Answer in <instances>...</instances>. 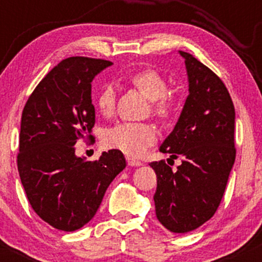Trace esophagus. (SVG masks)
Listing matches in <instances>:
<instances>
[{"label":"esophagus","mask_w":262,"mask_h":262,"mask_svg":"<svg viewBox=\"0 0 262 262\" xmlns=\"http://www.w3.org/2000/svg\"><path fill=\"white\" fill-rule=\"evenodd\" d=\"M127 162L129 166H141V165H143V162L137 160V159L130 158V156H127Z\"/></svg>","instance_id":"obj_1"}]
</instances>
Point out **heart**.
I'll return each instance as SVG.
<instances>
[{"instance_id":"1","label":"heart","mask_w":262,"mask_h":262,"mask_svg":"<svg viewBox=\"0 0 262 262\" xmlns=\"http://www.w3.org/2000/svg\"><path fill=\"white\" fill-rule=\"evenodd\" d=\"M130 83L150 100V113L159 121H167L175 111V97L169 93V83L158 71L146 69L134 74ZM98 111L110 117L116 106V89L112 85L103 86L95 100ZM156 129L148 123H119L107 129L103 144L107 148L117 149L130 156H139L156 141Z\"/></svg>"}]
</instances>
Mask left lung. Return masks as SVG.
<instances>
[{
  "mask_svg": "<svg viewBox=\"0 0 262 262\" xmlns=\"http://www.w3.org/2000/svg\"><path fill=\"white\" fill-rule=\"evenodd\" d=\"M179 53L189 95L160 151L181 156L182 164L176 171L164 160L149 165L158 180L156 218L172 233H187L214 215L224 194L235 161V110L223 81L193 55Z\"/></svg>",
  "mask_w": 262,
  "mask_h": 262,
  "instance_id": "left-lung-1",
  "label": "left lung"
}]
</instances>
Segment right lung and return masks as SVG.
<instances>
[{
	"mask_svg": "<svg viewBox=\"0 0 262 262\" xmlns=\"http://www.w3.org/2000/svg\"><path fill=\"white\" fill-rule=\"evenodd\" d=\"M111 65L85 56L62 60L23 108L17 156L20 182L34 212L55 229L74 231L89 223L125 167L117 149L103 151L96 161L75 155L77 140H93L91 82Z\"/></svg>",
	"mask_w": 262,
	"mask_h": 262,
	"instance_id": "add662e5",
	"label": "right lung"
}]
</instances>
